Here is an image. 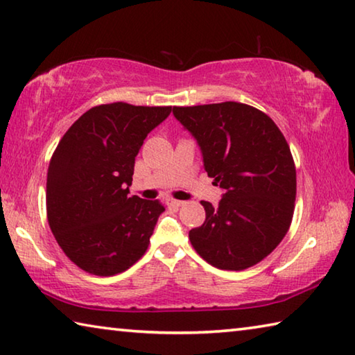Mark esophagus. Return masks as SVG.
I'll list each match as a JSON object with an SVG mask.
<instances>
[{"label":"esophagus","instance_id":"esophagus-1","mask_svg":"<svg viewBox=\"0 0 355 355\" xmlns=\"http://www.w3.org/2000/svg\"><path fill=\"white\" fill-rule=\"evenodd\" d=\"M169 205H171V207H173V208H180V207H183V202H180V200H173V199H171V200H169Z\"/></svg>","mask_w":355,"mask_h":355}]
</instances>
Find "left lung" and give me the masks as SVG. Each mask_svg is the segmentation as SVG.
Listing matches in <instances>:
<instances>
[{
    "label": "left lung",
    "instance_id": "obj_1",
    "mask_svg": "<svg viewBox=\"0 0 355 355\" xmlns=\"http://www.w3.org/2000/svg\"><path fill=\"white\" fill-rule=\"evenodd\" d=\"M194 136L203 167L224 189L218 207L202 200L205 222L189 239L203 260L243 271L266 258L290 228L296 200V167L274 120L236 101L173 106Z\"/></svg>",
    "mask_w": 355,
    "mask_h": 355
}]
</instances>
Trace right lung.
I'll list each match as a JSON object with an SVG mask.
<instances>
[{
  "instance_id": "obj_1",
  "label": "right lung",
  "mask_w": 355,
  "mask_h": 355,
  "mask_svg": "<svg viewBox=\"0 0 355 355\" xmlns=\"http://www.w3.org/2000/svg\"><path fill=\"white\" fill-rule=\"evenodd\" d=\"M172 106L91 107L67 130L46 173L48 224L83 271L110 277L146 254L164 207L130 196L135 158Z\"/></svg>"
}]
</instances>
